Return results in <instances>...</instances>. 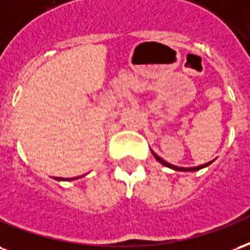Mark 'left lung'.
I'll return each instance as SVG.
<instances>
[{
  "instance_id": "obj_1",
  "label": "left lung",
  "mask_w": 250,
  "mask_h": 250,
  "mask_svg": "<svg viewBox=\"0 0 250 250\" xmlns=\"http://www.w3.org/2000/svg\"><path fill=\"white\" fill-rule=\"evenodd\" d=\"M152 153H153V156H154V158H156V160H157L160 164H163L164 167H170V169H173V170H178V172H196V170H200V169H202V167H209V165L213 163V161H209V163L204 164V165H200V167H174V165H172V164L167 163L165 160H163V158L160 157V156H157V154L153 152V150H152Z\"/></svg>"
}]
</instances>
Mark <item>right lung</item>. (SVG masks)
<instances>
[{
	"label": "right lung",
	"instance_id": "1",
	"mask_svg": "<svg viewBox=\"0 0 250 250\" xmlns=\"http://www.w3.org/2000/svg\"><path fill=\"white\" fill-rule=\"evenodd\" d=\"M77 178H80V177H74V178H69V180H66V181H70V180H77ZM56 180H58V181H61V180H63V178H56Z\"/></svg>",
	"mask_w": 250,
	"mask_h": 250
}]
</instances>
